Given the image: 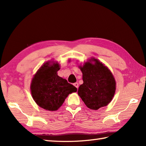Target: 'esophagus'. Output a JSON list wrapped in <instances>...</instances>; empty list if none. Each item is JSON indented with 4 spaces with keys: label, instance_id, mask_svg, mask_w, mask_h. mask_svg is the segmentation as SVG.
<instances>
[{
    "label": "esophagus",
    "instance_id": "esophagus-1",
    "mask_svg": "<svg viewBox=\"0 0 146 146\" xmlns=\"http://www.w3.org/2000/svg\"><path fill=\"white\" fill-rule=\"evenodd\" d=\"M73 85H74V86H75L77 89H78V83H75Z\"/></svg>",
    "mask_w": 146,
    "mask_h": 146
}]
</instances>
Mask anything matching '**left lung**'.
Returning a JSON list of instances; mask_svg holds the SVG:
<instances>
[{
    "label": "left lung",
    "instance_id": "1",
    "mask_svg": "<svg viewBox=\"0 0 146 146\" xmlns=\"http://www.w3.org/2000/svg\"><path fill=\"white\" fill-rule=\"evenodd\" d=\"M86 62L80 68L83 83L78 94L88 108L98 110L110 103L115 92V81L110 71L97 59Z\"/></svg>",
    "mask_w": 146,
    "mask_h": 146
}]
</instances>
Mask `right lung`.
<instances>
[{"instance_id":"add662e5","label":"right lung","mask_w":146,"mask_h":146,"mask_svg":"<svg viewBox=\"0 0 146 146\" xmlns=\"http://www.w3.org/2000/svg\"><path fill=\"white\" fill-rule=\"evenodd\" d=\"M58 63H46L39 68L32 80L31 90L34 100L40 107L49 111L57 110L68 95L77 88L66 80L59 76Z\"/></svg>"}]
</instances>
